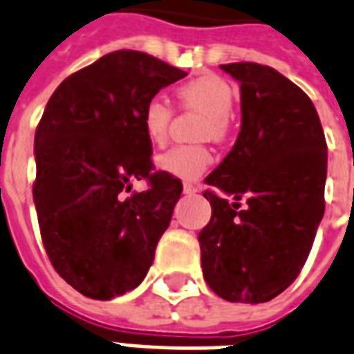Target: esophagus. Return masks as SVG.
I'll return each instance as SVG.
<instances>
[{"label": "esophagus", "mask_w": 354, "mask_h": 354, "mask_svg": "<svg viewBox=\"0 0 354 354\" xmlns=\"http://www.w3.org/2000/svg\"><path fill=\"white\" fill-rule=\"evenodd\" d=\"M183 190H185V194H196L199 188H197L196 185H192V183H185V186H183Z\"/></svg>", "instance_id": "obj_1"}]
</instances>
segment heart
Listing matches in <instances>:
<instances>
[{"label":"heart","instance_id":"1","mask_svg":"<svg viewBox=\"0 0 354 354\" xmlns=\"http://www.w3.org/2000/svg\"><path fill=\"white\" fill-rule=\"evenodd\" d=\"M177 97L185 109L205 112L197 133L199 138H225L231 123L229 116L234 106V90L231 84L216 75H205L179 86ZM171 118H174L171 106L158 97H153L144 105L140 120H142L144 134L151 144L162 146L166 142ZM210 164H212V153L203 144L175 146L157 158V166L164 174L174 175L183 180L199 179Z\"/></svg>","mask_w":354,"mask_h":354}]
</instances>
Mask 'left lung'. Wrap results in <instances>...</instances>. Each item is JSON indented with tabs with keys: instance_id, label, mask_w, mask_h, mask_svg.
I'll return each instance as SVG.
<instances>
[{
	"instance_id": "1",
	"label": "left lung",
	"mask_w": 354,
	"mask_h": 354,
	"mask_svg": "<svg viewBox=\"0 0 354 354\" xmlns=\"http://www.w3.org/2000/svg\"><path fill=\"white\" fill-rule=\"evenodd\" d=\"M221 70L240 83L242 127L205 179L212 216L197 240L210 290L257 305L288 288L308 259L325 212L327 142L310 97L277 70L257 62ZM242 196L248 207L238 211Z\"/></svg>"
}]
</instances>
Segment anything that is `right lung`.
Here are the masks:
<instances>
[{
	"label": "right lung",
	"mask_w": 354,
	"mask_h": 354,
	"mask_svg": "<svg viewBox=\"0 0 354 354\" xmlns=\"http://www.w3.org/2000/svg\"><path fill=\"white\" fill-rule=\"evenodd\" d=\"M186 72L120 49L72 73L35 133L32 199L55 271L86 297L109 301L144 281L183 183L153 171L142 109ZM134 180L148 190L131 192Z\"/></svg>",
	"instance_id": "1"
}]
</instances>
